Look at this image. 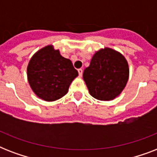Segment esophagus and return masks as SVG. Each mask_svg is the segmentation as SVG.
<instances>
[{
	"instance_id": "esophagus-1",
	"label": "esophagus",
	"mask_w": 157,
	"mask_h": 157,
	"mask_svg": "<svg viewBox=\"0 0 157 157\" xmlns=\"http://www.w3.org/2000/svg\"><path fill=\"white\" fill-rule=\"evenodd\" d=\"M78 73H79V76H82V73H83V70L81 68H79L78 69Z\"/></svg>"
}]
</instances>
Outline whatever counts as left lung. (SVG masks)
Wrapping results in <instances>:
<instances>
[{"label":"left lung","mask_w":157,"mask_h":157,"mask_svg":"<svg viewBox=\"0 0 157 157\" xmlns=\"http://www.w3.org/2000/svg\"><path fill=\"white\" fill-rule=\"evenodd\" d=\"M128 78L129 66L124 57L110 48L96 52L83 72L90 94L98 100H112L119 95Z\"/></svg>","instance_id":"obj_1"}]
</instances>
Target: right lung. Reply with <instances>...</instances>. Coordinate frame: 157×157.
<instances>
[{
	"mask_svg": "<svg viewBox=\"0 0 157 157\" xmlns=\"http://www.w3.org/2000/svg\"><path fill=\"white\" fill-rule=\"evenodd\" d=\"M78 76L70 59L47 45L36 53L28 66V79L33 92L45 101H55L67 93Z\"/></svg>",
	"mask_w": 157,
	"mask_h": 157,
	"instance_id": "right-lung-1",
	"label": "right lung"
}]
</instances>
